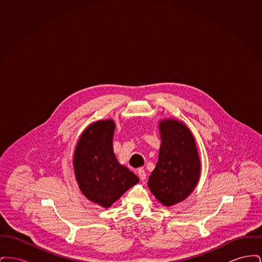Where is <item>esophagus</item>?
<instances>
[{
    "label": "esophagus",
    "instance_id": "obj_1",
    "mask_svg": "<svg viewBox=\"0 0 262 262\" xmlns=\"http://www.w3.org/2000/svg\"><path fill=\"white\" fill-rule=\"evenodd\" d=\"M137 174H138V177H139V179H140L141 181H144V180L146 179V173H145V171H144L143 168H139V169L137 170Z\"/></svg>",
    "mask_w": 262,
    "mask_h": 262
}]
</instances>
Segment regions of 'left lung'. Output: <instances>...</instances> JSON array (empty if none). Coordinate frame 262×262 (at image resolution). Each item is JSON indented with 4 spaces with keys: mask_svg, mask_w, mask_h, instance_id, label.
<instances>
[{
    "mask_svg": "<svg viewBox=\"0 0 262 262\" xmlns=\"http://www.w3.org/2000/svg\"><path fill=\"white\" fill-rule=\"evenodd\" d=\"M159 128L162 142L148 187L163 205L172 206L186 200L196 187L200 176V156L194 137L184 123L163 120Z\"/></svg>",
    "mask_w": 262,
    "mask_h": 262,
    "instance_id": "left-lung-1",
    "label": "left lung"
}]
</instances>
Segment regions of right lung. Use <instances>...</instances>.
Returning <instances> with one entry per match:
<instances>
[{"instance_id": "1", "label": "right lung", "mask_w": 262, "mask_h": 262, "mask_svg": "<svg viewBox=\"0 0 262 262\" xmlns=\"http://www.w3.org/2000/svg\"><path fill=\"white\" fill-rule=\"evenodd\" d=\"M113 120L97 121L79 137L75 154V179L81 192L92 202L108 208L139 179L118 162L113 151Z\"/></svg>"}]
</instances>
